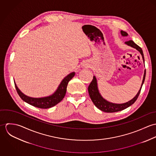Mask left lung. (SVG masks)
Here are the masks:
<instances>
[{
    "instance_id": "1",
    "label": "left lung",
    "mask_w": 156,
    "mask_h": 156,
    "mask_svg": "<svg viewBox=\"0 0 156 156\" xmlns=\"http://www.w3.org/2000/svg\"><path fill=\"white\" fill-rule=\"evenodd\" d=\"M121 34L122 36H127V35H128V34L126 32H124L123 30L121 31ZM126 44L129 45H130V46H131L133 48H136L140 53V54L142 55V58L144 59V62H145L144 61V56L143 51H142V48L139 45H137L136 43H134L132 40H129L128 41H126ZM145 75H146V70H145L142 85H141V87L139 89L138 93L137 94V95L134 97L132 100H131L130 101H128L126 103L114 104V103H112L108 102L106 100H105L101 96V95L100 94V93L98 92V90L97 88V80H96V78L95 77V76L93 77V79H92V82H90V83L89 84V87H88V92H89L90 98L92 101L93 102V103L95 105V106L102 111L105 112H108V113H112V112H116L122 111V110L127 108L128 107H129L132 105H133L134 103L136 101V100L138 98L143 83L145 81Z\"/></svg>"
}]
</instances>
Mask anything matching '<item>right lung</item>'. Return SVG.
I'll return each instance as SVG.
<instances>
[{
	"label": "right lung",
	"instance_id": "right-lung-1",
	"mask_svg": "<svg viewBox=\"0 0 156 156\" xmlns=\"http://www.w3.org/2000/svg\"><path fill=\"white\" fill-rule=\"evenodd\" d=\"M75 73H71L68 74L67 77H66L62 82L61 83L60 85L59 86L57 90L51 96L44 97V98H35L27 97L24 95L22 92L17 88L16 83L14 82L16 89L17 92L20 98L23 101L27 103L28 104L34 106L35 107L41 108V109H48L50 108L58 103H59L65 97L66 91H67V87L69 81L74 77Z\"/></svg>",
	"mask_w": 156,
	"mask_h": 156
}]
</instances>
